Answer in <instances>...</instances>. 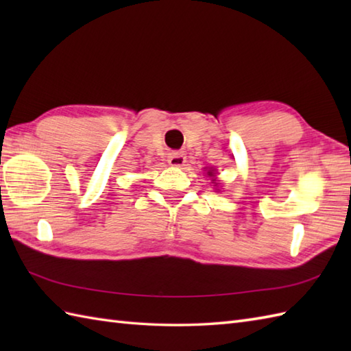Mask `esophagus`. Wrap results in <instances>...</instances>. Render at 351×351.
<instances>
[{
	"instance_id": "obj_1",
	"label": "esophagus",
	"mask_w": 351,
	"mask_h": 351,
	"mask_svg": "<svg viewBox=\"0 0 351 351\" xmlns=\"http://www.w3.org/2000/svg\"><path fill=\"white\" fill-rule=\"evenodd\" d=\"M167 161H169L170 166L181 167V166H184V162L187 161V158H185V155H184L182 152H180V151H173V152H170V154H169V156H167Z\"/></svg>"
}]
</instances>
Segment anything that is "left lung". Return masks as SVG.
<instances>
[{
  "label": "left lung",
  "mask_w": 351,
  "mask_h": 351,
  "mask_svg": "<svg viewBox=\"0 0 351 351\" xmlns=\"http://www.w3.org/2000/svg\"><path fill=\"white\" fill-rule=\"evenodd\" d=\"M206 173H208V176H210L211 178V181H213V184L214 185H219V182H217V180H215V170L211 167L210 170H208L206 171Z\"/></svg>",
  "instance_id": "8db88e82"
}]
</instances>
